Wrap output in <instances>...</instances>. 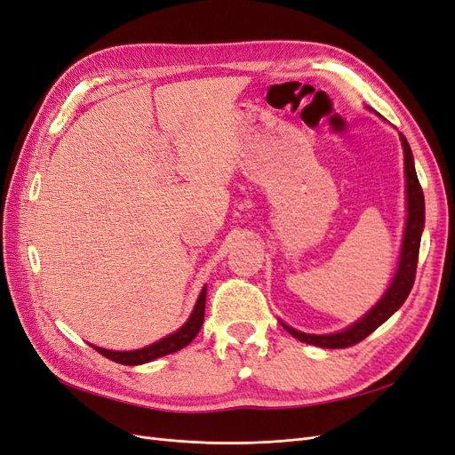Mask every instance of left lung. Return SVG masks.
I'll return each mask as SVG.
<instances>
[{
    "mask_svg": "<svg viewBox=\"0 0 455 455\" xmlns=\"http://www.w3.org/2000/svg\"><path fill=\"white\" fill-rule=\"evenodd\" d=\"M401 142L404 149V176H406V206H408V216H406V228H404V239H403V249H401V259H398V267L395 277L387 288V292L381 296L378 304L371 307L363 319L353 323L349 328L341 330L336 334H306L294 330L292 326H286L281 323L288 332L299 341L309 343V346L324 347V349H343L351 347L355 343L363 341L366 336H370L378 326H381L389 316L401 307L411 286L416 281V267H418V256H419V243H421V231L425 226V199H423V189L419 186L416 167H414V156H411L410 144L406 142L404 134H401Z\"/></svg>",
    "mask_w": 455,
    "mask_h": 455,
    "instance_id": "8db88e82",
    "label": "left lung"
}]
</instances>
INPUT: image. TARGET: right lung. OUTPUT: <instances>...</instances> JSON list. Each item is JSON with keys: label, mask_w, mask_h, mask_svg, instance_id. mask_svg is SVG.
<instances>
[{"label": "right lung", "mask_w": 455, "mask_h": 455, "mask_svg": "<svg viewBox=\"0 0 455 455\" xmlns=\"http://www.w3.org/2000/svg\"><path fill=\"white\" fill-rule=\"evenodd\" d=\"M204 301H206V286H203V291L197 298V304H196L194 311H191L189 319L184 323V326L178 328L174 334L163 338L156 343H151V346H148V347L134 349V351H109V349L94 347V346L92 347L99 351L100 355H104L106 359L119 363V364H127V366L144 364V363L159 359V356L180 351L199 334V330H201L203 321H204Z\"/></svg>", "instance_id": "right-lung-1"}]
</instances>
